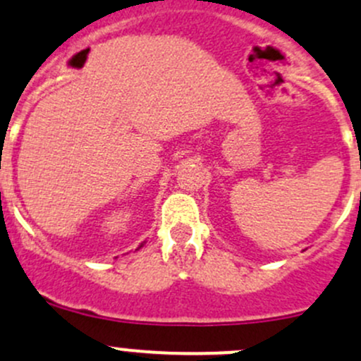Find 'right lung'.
<instances>
[{
  "label": "right lung",
  "mask_w": 361,
  "mask_h": 361,
  "mask_svg": "<svg viewBox=\"0 0 361 361\" xmlns=\"http://www.w3.org/2000/svg\"><path fill=\"white\" fill-rule=\"evenodd\" d=\"M140 247H142V245H140Z\"/></svg>",
  "instance_id": "right-lung-1"
}]
</instances>
